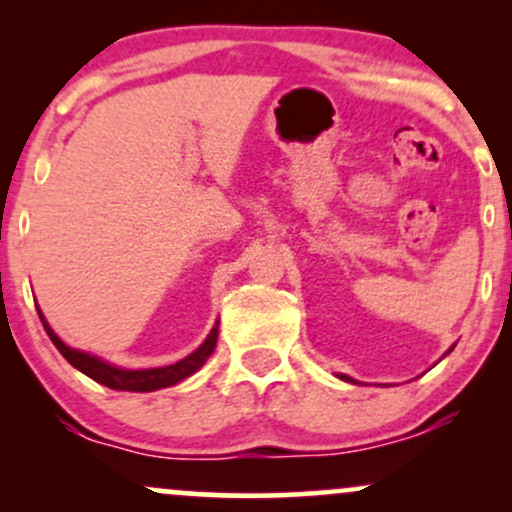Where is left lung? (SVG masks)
Returning a JSON list of instances; mask_svg holds the SVG:
<instances>
[{"instance_id":"8db88e82","label":"left lung","mask_w":512,"mask_h":512,"mask_svg":"<svg viewBox=\"0 0 512 512\" xmlns=\"http://www.w3.org/2000/svg\"><path fill=\"white\" fill-rule=\"evenodd\" d=\"M452 349H455V346H450V349H448V351H445V354H450V351H452ZM339 378H342V380H344V383H354V385H358L354 378H349V375H344V373H342V375H339Z\"/></svg>"}]
</instances>
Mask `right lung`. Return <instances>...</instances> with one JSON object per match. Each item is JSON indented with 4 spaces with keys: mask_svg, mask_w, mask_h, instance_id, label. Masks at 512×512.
Instances as JSON below:
<instances>
[{
    "mask_svg": "<svg viewBox=\"0 0 512 512\" xmlns=\"http://www.w3.org/2000/svg\"><path fill=\"white\" fill-rule=\"evenodd\" d=\"M38 315H40V322H43L45 332H48V337L52 339V344L57 346V351H60V354L67 358L76 370H81V373L88 375L91 380H96V383L110 387V390H125V392H154V390H161V387L182 383V380L190 378L192 373H197V370L207 363V358L214 354L216 349V339H219V320H216L214 327H211V332L207 334V339H204V342L199 344L190 356L182 358V361L170 363V366H161V368L132 370V368H120L115 366V363L103 361L101 356H93L88 354V351L72 349V346H67L60 337H57L55 330L48 325V320H45V315L40 313V308H38Z\"/></svg>",
    "mask_w": 512,
    "mask_h": 512,
    "instance_id": "1",
    "label": "right lung"
}]
</instances>
